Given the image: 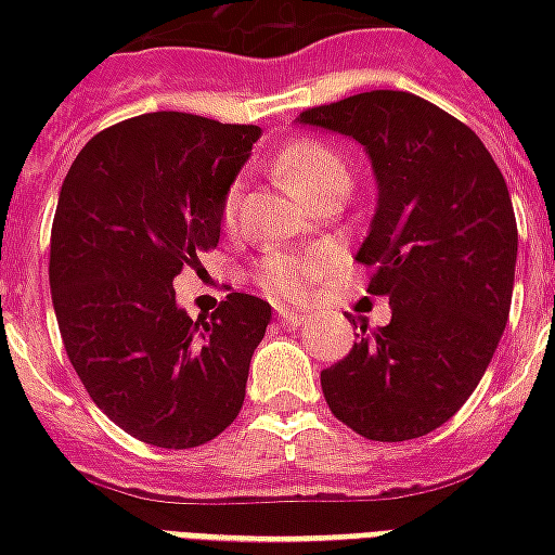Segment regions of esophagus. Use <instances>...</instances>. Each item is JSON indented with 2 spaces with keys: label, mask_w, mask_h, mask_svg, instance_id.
<instances>
[{
  "label": "esophagus",
  "mask_w": 555,
  "mask_h": 555,
  "mask_svg": "<svg viewBox=\"0 0 555 555\" xmlns=\"http://www.w3.org/2000/svg\"><path fill=\"white\" fill-rule=\"evenodd\" d=\"M276 314H279V321H282V324H288V326H302V324H309V321H312V314L297 312V309H291V306H276Z\"/></svg>",
  "instance_id": "obj_1"
}]
</instances>
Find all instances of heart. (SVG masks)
I'll return each mask as SVG.
<instances>
[{
	"mask_svg": "<svg viewBox=\"0 0 555 555\" xmlns=\"http://www.w3.org/2000/svg\"><path fill=\"white\" fill-rule=\"evenodd\" d=\"M270 166L279 175V181L306 202H312L314 195L324 193L330 183L350 181L345 154L321 142V139H294L282 151H276ZM237 207H241V190L231 183L222 195V202H219L222 229L237 225ZM330 264H333V255L326 249H273L255 264L253 279L255 285L270 297L297 300L309 291L314 279L326 273Z\"/></svg>",
	"mask_w": 555,
	"mask_h": 555,
	"instance_id": "heart-1",
	"label": "heart"
}]
</instances>
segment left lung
<instances>
[{
    "instance_id": "obj_1",
    "label": "left lung",
    "mask_w": 555,
    "mask_h": 555,
    "mask_svg": "<svg viewBox=\"0 0 555 555\" xmlns=\"http://www.w3.org/2000/svg\"><path fill=\"white\" fill-rule=\"evenodd\" d=\"M300 125L357 139L377 210L357 261L392 321L321 372L333 416L365 440L425 437L464 408L508 324L517 222L485 142L410 91H362L302 109Z\"/></svg>"
}]
</instances>
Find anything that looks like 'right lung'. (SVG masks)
I'll use <instances>...</instances> for the list:
<instances>
[{"instance_id":"obj_1","label":"right lung","mask_w":555,"mask_h":555,"mask_svg":"<svg viewBox=\"0 0 555 555\" xmlns=\"http://www.w3.org/2000/svg\"><path fill=\"white\" fill-rule=\"evenodd\" d=\"M261 137L190 113L101 130L59 195L50 291L67 360L130 437L193 449L237 418L270 306L231 291L210 318L178 309L171 282L219 243V202Z\"/></svg>"}]
</instances>
